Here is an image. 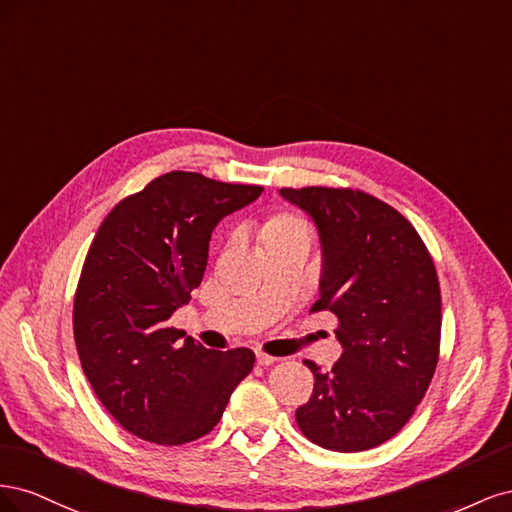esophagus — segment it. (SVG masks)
<instances>
[{"label": "esophagus", "instance_id": "34e87169", "mask_svg": "<svg viewBox=\"0 0 512 512\" xmlns=\"http://www.w3.org/2000/svg\"><path fill=\"white\" fill-rule=\"evenodd\" d=\"M277 359L275 356H271V354H265V352H256V363L258 365H262V367H269V365H273Z\"/></svg>", "mask_w": 512, "mask_h": 512}]
</instances>
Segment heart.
<instances>
[{
	"instance_id": "heart-1",
	"label": "heart",
	"mask_w": 512,
	"mask_h": 512,
	"mask_svg": "<svg viewBox=\"0 0 512 512\" xmlns=\"http://www.w3.org/2000/svg\"><path fill=\"white\" fill-rule=\"evenodd\" d=\"M294 235H307V224L292 213H275L271 218H267L260 228V239L265 243V247L286 241Z\"/></svg>"
}]
</instances>
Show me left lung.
Returning <instances> with one entry per match:
<instances>
[{
	"mask_svg": "<svg viewBox=\"0 0 512 512\" xmlns=\"http://www.w3.org/2000/svg\"><path fill=\"white\" fill-rule=\"evenodd\" d=\"M314 220L320 299L344 352L331 371L312 361L314 393L297 408L307 440L339 453L374 448L404 427L438 365L442 303L436 267L414 226L391 205L348 188H282Z\"/></svg>",
	"mask_w": 512,
	"mask_h": 512,
	"instance_id": "1",
	"label": "left lung"
}]
</instances>
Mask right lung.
<instances>
[{
	"label": "right lung",
	"mask_w": 512,
	"mask_h": 512,
	"mask_svg": "<svg viewBox=\"0 0 512 512\" xmlns=\"http://www.w3.org/2000/svg\"><path fill=\"white\" fill-rule=\"evenodd\" d=\"M260 194L173 170L123 198L96 232L74 294V342L102 406L141 440L203 438L254 367L247 348L181 342L168 318L203 282L213 228Z\"/></svg>",
	"instance_id": "obj_1"
}]
</instances>
